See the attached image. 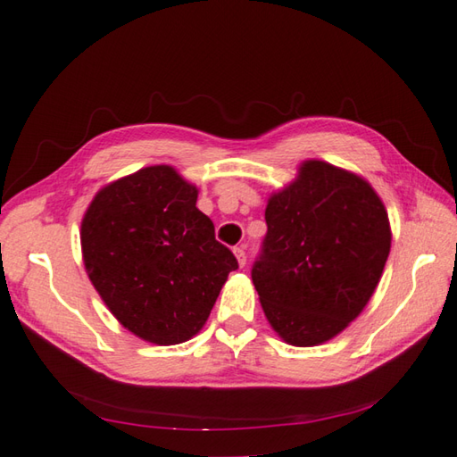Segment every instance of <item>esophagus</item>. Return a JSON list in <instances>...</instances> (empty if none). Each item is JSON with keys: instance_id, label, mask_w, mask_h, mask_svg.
Returning <instances> with one entry per match:
<instances>
[{"instance_id": "1", "label": "esophagus", "mask_w": 457, "mask_h": 457, "mask_svg": "<svg viewBox=\"0 0 457 457\" xmlns=\"http://www.w3.org/2000/svg\"><path fill=\"white\" fill-rule=\"evenodd\" d=\"M234 253H236V257H237V263H239V267H245V263H247L245 247H244V245H237V247H234Z\"/></svg>"}]
</instances>
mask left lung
Returning a JSON list of instances; mask_svg holds the SVG:
<instances>
[{"label":"left lung","instance_id":"8db88e82","mask_svg":"<svg viewBox=\"0 0 457 457\" xmlns=\"http://www.w3.org/2000/svg\"><path fill=\"white\" fill-rule=\"evenodd\" d=\"M265 221L251 269L265 316L288 344H324L359 316L383 275L391 251L383 202L355 174L308 161L270 196Z\"/></svg>","mask_w":457,"mask_h":457}]
</instances>
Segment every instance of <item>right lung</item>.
I'll return each mask as SVG.
<instances>
[{"label":"right lung","instance_id":"obj_1","mask_svg":"<svg viewBox=\"0 0 457 457\" xmlns=\"http://www.w3.org/2000/svg\"><path fill=\"white\" fill-rule=\"evenodd\" d=\"M196 198V187L157 164L102 188L82 220L92 285L129 332L159 345L198 334L239 267Z\"/></svg>","mask_w":457,"mask_h":457}]
</instances>
